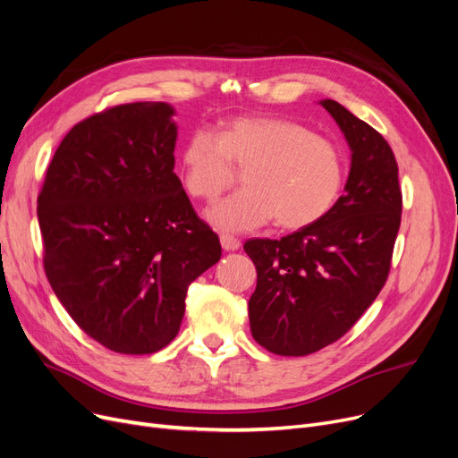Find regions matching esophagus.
Wrapping results in <instances>:
<instances>
[{
    "mask_svg": "<svg viewBox=\"0 0 458 458\" xmlns=\"http://www.w3.org/2000/svg\"><path fill=\"white\" fill-rule=\"evenodd\" d=\"M221 245H223L225 250H237V249L242 247V242L237 240V237H233V235L223 233V235H221Z\"/></svg>",
    "mask_w": 458,
    "mask_h": 458,
    "instance_id": "34e87169",
    "label": "esophagus"
}]
</instances>
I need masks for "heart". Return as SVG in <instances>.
<instances>
[{
  "instance_id": "1",
  "label": "heart",
  "mask_w": 458,
  "mask_h": 458,
  "mask_svg": "<svg viewBox=\"0 0 458 458\" xmlns=\"http://www.w3.org/2000/svg\"><path fill=\"white\" fill-rule=\"evenodd\" d=\"M245 183L208 211L211 225L245 232L269 223L297 230L320 221L339 200L346 157L339 144L284 117L232 119L221 134L194 131L182 151V180L200 200L215 198L237 182Z\"/></svg>"
}]
</instances>
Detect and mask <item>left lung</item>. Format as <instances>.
Returning a JSON list of instances; mask_svg holds the SVG:
<instances>
[{"label": "left lung", "mask_w": 458, "mask_h": 458, "mask_svg": "<svg viewBox=\"0 0 458 458\" xmlns=\"http://www.w3.org/2000/svg\"><path fill=\"white\" fill-rule=\"evenodd\" d=\"M352 149L344 194L320 221L243 249L258 283L249 301L254 341L276 355H309L346 335L382 292L401 228L399 166L386 138L331 98Z\"/></svg>", "instance_id": "1"}]
</instances>
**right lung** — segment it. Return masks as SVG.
Listing matches in <instances>:
<instances>
[{"label": "right lung", "mask_w": 458, "mask_h": 458, "mask_svg": "<svg viewBox=\"0 0 458 458\" xmlns=\"http://www.w3.org/2000/svg\"><path fill=\"white\" fill-rule=\"evenodd\" d=\"M172 115L166 103H129L86 117L57 146L37 198L54 293L117 353L170 344L191 283L223 254L174 174Z\"/></svg>", "instance_id": "right-lung-1"}]
</instances>
